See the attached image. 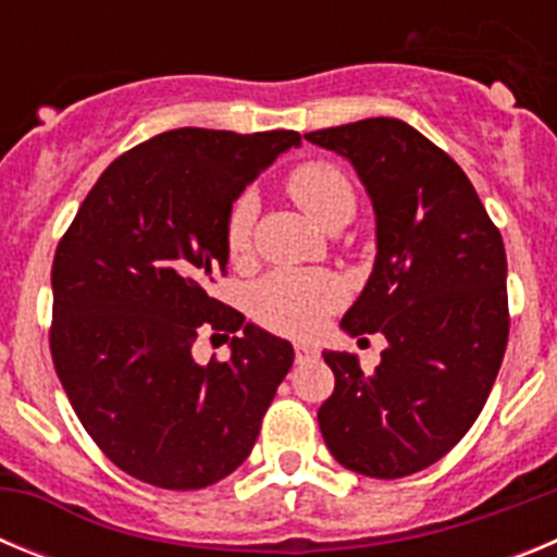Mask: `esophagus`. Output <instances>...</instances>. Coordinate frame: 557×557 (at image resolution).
I'll list each match as a JSON object with an SVG mask.
<instances>
[{
    "label": "esophagus",
    "instance_id": "1",
    "mask_svg": "<svg viewBox=\"0 0 557 557\" xmlns=\"http://www.w3.org/2000/svg\"><path fill=\"white\" fill-rule=\"evenodd\" d=\"M321 357V351L309 343H295V362H312V359Z\"/></svg>",
    "mask_w": 557,
    "mask_h": 557
}]
</instances>
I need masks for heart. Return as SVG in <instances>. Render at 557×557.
<instances>
[{
    "label": "heart",
    "mask_w": 557,
    "mask_h": 557,
    "mask_svg": "<svg viewBox=\"0 0 557 557\" xmlns=\"http://www.w3.org/2000/svg\"><path fill=\"white\" fill-rule=\"evenodd\" d=\"M287 191L295 203L323 228L346 225L357 206L351 181L332 164L309 161L295 166L287 175ZM256 218V203L243 195L228 211L225 245L234 259L245 256L250 245V225ZM343 301V287L329 273H304V270H275L256 284L250 293V307L264 326L284 334H307L318 329L323 314Z\"/></svg>",
    "instance_id": "obj_1"
}]
</instances>
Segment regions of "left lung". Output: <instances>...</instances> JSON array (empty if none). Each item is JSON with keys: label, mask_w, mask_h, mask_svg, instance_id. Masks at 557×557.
<instances>
[{"label": "left lung", "mask_w": 557, "mask_h": 557, "mask_svg": "<svg viewBox=\"0 0 557 557\" xmlns=\"http://www.w3.org/2000/svg\"><path fill=\"white\" fill-rule=\"evenodd\" d=\"M357 170L376 259L339 329L385 334L373 373L323 351L334 393L318 410L334 460L398 480L437 462L480 416L508 346V256L466 172L401 120L307 133Z\"/></svg>", "instance_id": "8db88e82"}]
</instances>
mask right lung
<instances>
[{
    "instance_id": "obj_1",
    "label": "right lung",
    "mask_w": 557,
    "mask_h": 557,
    "mask_svg": "<svg viewBox=\"0 0 557 557\" xmlns=\"http://www.w3.org/2000/svg\"><path fill=\"white\" fill-rule=\"evenodd\" d=\"M301 133L178 127L113 161L52 262L49 348L81 424L113 466L195 491L239 469L293 368L287 339L211 298L228 268L225 223L245 186ZM200 327L232 357L200 367Z\"/></svg>"
}]
</instances>
